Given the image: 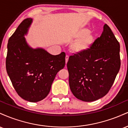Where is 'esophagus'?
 I'll return each instance as SVG.
<instances>
[{
    "mask_svg": "<svg viewBox=\"0 0 128 128\" xmlns=\"http://www.w3.org/2000/svg\"><path fill=\"white\" fill-rule=\"evenodd\" d=\"M68 56L66 55V64H67V62H68Z\"/></svg>",
    "mask_w": 128,
    "mask_h": 128,
    "instance_id": "1",
    "label": "esophagus"
}]
</instances>
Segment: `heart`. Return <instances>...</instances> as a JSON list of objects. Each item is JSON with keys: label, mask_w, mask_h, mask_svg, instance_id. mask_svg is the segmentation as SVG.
<instances>
[{"label": "heart", "mask_w": 128, "mask_h": 128, "mask_svg": "<svg viewBox=\"0 0 128 128\" xmlns=\"http://www.w3.org/2000/svg\"><path fill=\"white\" fill-rule=\"evenodd\" d=\"M70 50L75 54H86L92 48L94 43V36L88 28H81L76 30L71 36Z\"/></svg>", "instance_id": "heart-1"}]
</instances>
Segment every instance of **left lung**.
Returning <instances> with one entry per match:
<instances>
[{"label":"left lung","mask_w":128,"mask_h":128,"mask_svg":"<svg viewBox=\"0 0 128 128\" xmlns=\"http://www.w3.org/2000/svg\"><path fill=\"white\" fill-rule=\"evenodd\" d=\"M67 67L70 90L77 99L92 102L111 89L120 67V44L105 24L92 48L69 57Z\"/></svg>","instance_id":"left-lung-1"}]
</instances>
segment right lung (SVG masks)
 I'll return each mask as SVG.
<instances>
[{"label":"right lung","instance_id":"right-lung-1","mask_svg":"<svg viewBox=\"0 0 128 128\" xmlns=\"http://www.w3.org/2000/svg\"><path fill=\"white\" fill-rule=\"evenodd\" d=\"M32 22V18L24 19L9 38L6 68L19 96L36 102L49 93L56 74L65 66L66 54L52 55L44 49L29 47L24 36Z\"/></svg>","mask_w":128,"mask_h":128}]
</instances>
